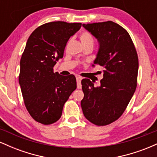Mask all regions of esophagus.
I'll use <instances>...</instances> for the list:
<instances>
[{
    "instance_id": "1",
    "label": "esophagus",
    "mask_w": 157,
    "mask_h": 157,
    "mask_svg": "<svg viewBox=\"0 0 157 157\" xmlns=\"http://www.w3.org/2000/svg\"><path fill=\"white\" fill-rule=\"evenodd\" d=\"M76 80H77V89H81V78L80 77L77 76L76 77Z\"/></svg>"
}]
</instances>
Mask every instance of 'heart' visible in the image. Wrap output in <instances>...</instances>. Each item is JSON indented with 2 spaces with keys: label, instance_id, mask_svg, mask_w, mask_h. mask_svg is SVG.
<instances>
[{
  "label": "heart",
  "instance_id": "heart-1",
  "mask_svg": "<svg viewBox=\"0 0 157 157\" xmlns=\"http://www.w3.org/2000/svg\"><path fill=\"white\" fill-rule=\"evenodd\" d=\"M80 40L83 46H94V37L91 35V33L88 31H83L81 32L80 35Z\"/></svg>",
  "mask_w": 157,
  "mask_h": 157
}]
</instances>
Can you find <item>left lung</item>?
<instances>
[{
    "instance_id": "left-lung-1",
    "label": "left lung",
    "mask_w": 157,
    "mask_h": 157,
    "mask_svg": "<svg viewBox=\"0 0 157 157\" xmlns=\"http://www.w3.org/2000/svg\"><path fill=\"white\" fill-rule=\"evenodd\" d=\"M100 43L94 64L104 68L100 86L85 78L81 81L85 117L96 125L117 120L128 105L137 86L138 55L130 35L113 22L82 24Z\"/></svg>"
}]
</instances>
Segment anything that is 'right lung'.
<instances>
[{
  "mask_svg": "<svg viewBox=\"0 0 157 157\" xmlns=\"http://www.w3.org/2000/svg\"><path fill=\"white\" fill-rule=\"evenodd\" d=\"M82 23L54 21L41 25L31 34L21 59L19 83L27 111L36 122L55 123L65 102L77 89L75 75L54 72L63 58L68 39Z\"/></svg>",
  "mask_w": 157,
  "mask_h": 157,
  "instance_id": "obj_1",
  "label": "right lung"
}]
</instances>
